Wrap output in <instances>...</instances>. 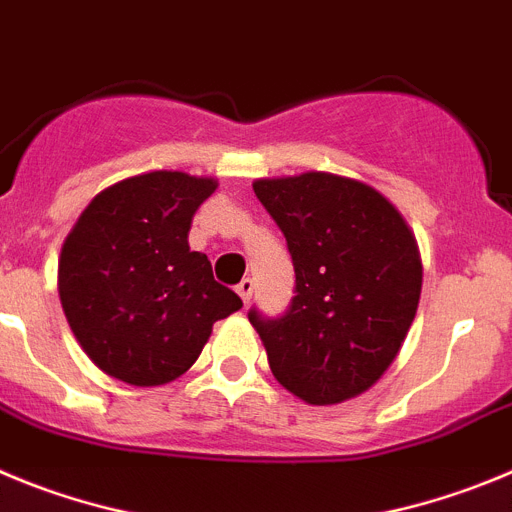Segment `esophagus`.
I'll return each mask as SVG.
<instances>
[{"label": "esophagus", "instance_id": "1", "mask_svg": "<svg viewBox=\"0 0 512 512\" xmlns=\"http://www.w3.org/2000/svg\"><path fill=\"white\" fill-rule=\"evenodd\" d=\"M252 290H255V280H252V278L239 280V285H237V293H239V296H242V301H245V303H250V298H252Z\"/></svg>", "mask_w": 512, "mask_h": 512}]
</instances>
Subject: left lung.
Wrapping results in <instances>:
<instances>
[{
    "label": "left lung",
    "mask_w": 512,
    "mask_h": 512,
    "mask_svg": "<svg viewBox=\"0 0 512 512\" xmlns=\"http://www.w3.org/2000/svg\"><path fill=\"white\" fill-rule=\"evenodd\" d=\"M296 270V296L247 319L275 380L311 405L372 388L393 365L421 298L416 239L385 196L331 173L255 181Z\"/></svg>",
    "instance_id": "left-lung-1"
}]
</instances>
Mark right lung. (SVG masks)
Instances as JSON below:
<instances>
[{"mask_svg":"<svg viewBox=\"0 0 512 512\" xmlns=\"http://www.w3.org/2000/svg\"><path fill=\"white\" fill-rule=\"evenodd\" d=\"M214 178L155 170L101 191L78 216L58 265L66 319L99 370L150 388L199 359L211 326L242 308L191 252L193 214Z\"/></svg>","mask_w":512,"mask_h":512,"instance_id":"add662e5","label":"right lung"}]
</instances>
